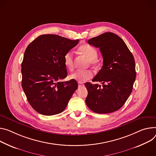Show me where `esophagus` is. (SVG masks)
Instances as JSON below:
<instances>
[{
  "mask_svg": "<svg viewBox=\"0 0 156 156\" xmlns=\"http://www.w3.org/2000/svg\"><path fill=\"white\" fill-rule=\"evenodd\" d=\"M78 87H84V84H83L82 83L78 82Z\"/></svg>",
  "mask_w": 156,
  "mask_h": 156,
  "instance_id": "obj_1",
  "label": "esophagus"
}]
</instances>
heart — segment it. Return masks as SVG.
I'll return each instance as SVG.
<instances>
[{
	"label": "heart",
	"instance_id": "obj_1",
	"mask_svg": "<svg viewBox=\"0 0 156 156\" xmlns=\"http://www.w3.org/2000/svg\"><path fill=\"white\" fill-rule=\"evenodd\" d=\"M79 51L83 55H85L90 60V64L93 65H97L98 64V60L97 59L98 52L94 47L85 44L79 47ZM63 62L65 66L69 70L73 69V55L71 51L66 52L63 56ZM93 72L91 70H76L69 76V78L74 80L80 83L85 82L93 77Z\"/></svg>",
	"mask_w": 156,
	"mask_h": 156
}]
</instances>
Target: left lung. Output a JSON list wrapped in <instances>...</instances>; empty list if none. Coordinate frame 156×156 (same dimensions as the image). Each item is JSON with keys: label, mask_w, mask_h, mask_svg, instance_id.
Instances as JSON below:
<instances>
[{"label": "left lung", "mask_w": 156, "mask_h": 156, "mask_svg": "<svg viewBox=\"0 0 156 156\" xmlns=\"http://www.w3.org/2000/svg\"><path fill=\"white\" fill-rule=\"evenodd\" d=\"M88 44L100 48L103 58L102 68L92 81L86 83L87 106L99 114H106L119 109L131 94L136 72L134 56L116 34L106 32L92 38Z\"/></svg>", "instance_id": "obj_1"}]
</instances>
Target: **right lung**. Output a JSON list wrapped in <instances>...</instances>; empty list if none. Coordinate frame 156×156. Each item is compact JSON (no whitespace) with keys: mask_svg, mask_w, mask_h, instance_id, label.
Returning <instances> with one entry per match:
<instances>
[{"mask_svg":"<svg viewBox=\"0 0 156 156\" xmlns=\"http://www.w3.org/2000/svg\"><path fill=\"white\" fill-rule=\"evenodd\" d=\"M78 42V39L47 34L27 47L22 63V87L29 104L40 114L51 116L63 112L78 88L74 80H60L68 75L63 56Z\"/></svg>","mask_w":156,"mask_h":156,"instance_id":"right-lung-1","label":"right lung"}]
</instances>
